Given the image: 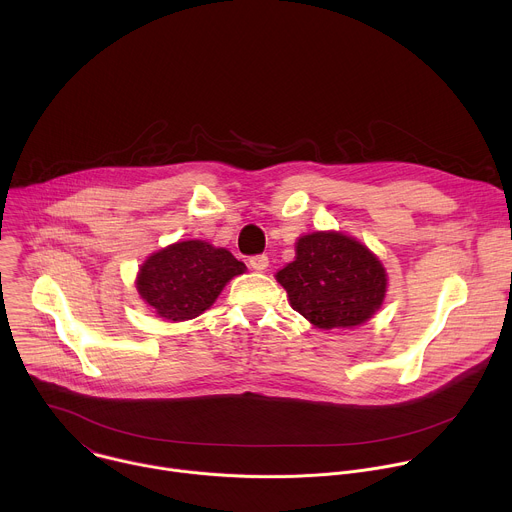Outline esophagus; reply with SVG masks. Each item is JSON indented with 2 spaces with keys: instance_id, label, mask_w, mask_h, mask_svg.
<instances>
[{
  "instance_id": "1",
  "label": "esophagus",
  "mask_w": 512,
  "mask_h": 512,
  "mask_svg": "<svg viewBox=\"0 0 512 512\" xmlns=\"http://www.w3.org/2000/svg\"><path fill=\"white\" fill-rule=\"evenodd\" d=\"M249 265H251V269H255V271H265L267 265H269V257H267V255H253V257L249 259Z\"/></svg>"
}]
</instances>
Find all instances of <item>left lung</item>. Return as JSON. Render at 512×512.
<instances>
[{"mask_svg":"<svg viewBox=\"0 0 512 512\" xmlns=\"http://www.w3.org/2000/svg\"><path fill=\"white\" fill-rule=\"evenodd\" d=\"M277 281L291 308L324 330L364 324L381 308L387 291L381 261L358 241L334 231L304 235L296 261L277 273Z\"/></svg>","mask_w":512,"mask_h":512,"instance_id":"1","label":"left lung"}]
</instances>
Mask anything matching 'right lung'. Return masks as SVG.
Returning a JSON list of instances; mask_svg holds the SVG:
<instances>
[{
    "instance_id": "add662e5",
    "label": "right lung",
    "mask_w": 512,
    "mask_h": 512,
    "mask_svg": "<svg viewBox=\"0 0 512 512\" xmlns=\"http://www.w3.org/2000/svg\"><path fill=\"white\" fill-rule=\"evenodd\" d=\"M243 271L245 263L227 249H214L204 241H182L145 259L135 285L158 316L182 322L208 310L227 281Z\"/></svg>"
}]
</instances>
